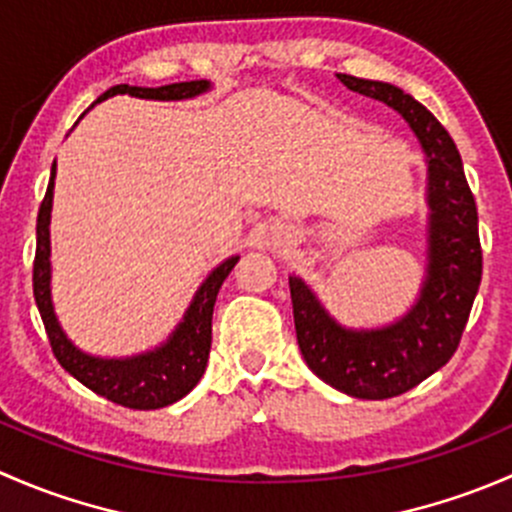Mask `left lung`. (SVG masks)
I'll return each instance as SVG.
<instances>
[{
  "mask_svg": "<svg viewBox=\"0 0 512 512\" xmlns=\"http://www.w3.org/2000/svg\"><path fill=\"white\" fill-rule=\"evenodd\" d=\"M337 76L349 91L394 108L426 158V267L416 302L399 319L347 327L302 277L289 275L294 329L309 369L342 394L379 401L414 389L458 349L483 272L478 210L461 153L426 106L386 81Z\"/></svg>",
  "mask_w": 512,
  "mask_h": 512,
  "instance_id": "left-lung-1",
  "label": "left lung"
}]
</instances>
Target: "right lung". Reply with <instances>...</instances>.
Masks as SVG:
<instances>
[{"label": "right lung", "instance_id": "right-lung-1", "mask_svg": "<svg viewBox=\"0 0 512 512\" xmlns=\"http://www.w3.org/2000/svg\"><path fill=\"white\" fill-rule=\"evenodd\" d=\"M213 89L210 81H183V84L158 86H111L106 94L96 98V103L106 98L126 94L133 98H146V101H188L200 94H208ZM54 178L56 160L51 165L49 188H46L44 203L39 208L36 220V257H34V299L44 319L46 334H49L51 349L59 364L74 376L76 381L91 389L103 399L113 404L128 406V409L151 411L175 404L185 394L193 391L200 376L205 374L210 356V342H213V307L218 299L220 287L232 267L237 265L240 255H232L220 262L213 272L203 280L198 292L190 299L183 319L178 327L168 334L165 342L148 352L133 356H94L76 347L66 337L59 317L54 312V299H51V205H54Z\"/></svg>", "mask_w": 512, "mask_h": 512}]
</instances>
